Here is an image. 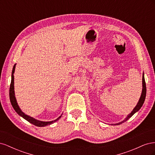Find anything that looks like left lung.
<instances>
[{
	"label": "left lung",
	"instance_id": "obj_1",
	"mask_svg": "<svg viewBox=\"0 0 155 155\" xmlns=\"http://www.w3.org/2000/svg\"><path fill=\"white\" fill-rule=\"evenodd\" d=\"M142 87H143V88H142V94H141V96H140L139 101L138 103V104L137 105V106L135 107V108H134V109L133 110V111L130 112V113L127 116V118L124 121H121V122H120L118 124H114V125H120L121 124L125 122V121H126L127 120H128L134 113H136V112H137V111H138L140 108H141L142 106L143 105L144 101H145V96H146V85H145V78H144L143 74V76H142Z\"/></svg>",
	"mask_w": 155,
	"mask_h": 155
}]
</instances>
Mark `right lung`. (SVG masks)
Returning <instances> with one entry per match:
<instances>
[{"mask_svg":"<svg viewBox=\"0 0 155 155\" xmlns=\"http://www.w3.org/2000/svg\"><path fill=\"white\" fill-rule=\"evenodd\" d=\"M15 65L16 64L14 65L13 68L12 73V81H11L10 87V102L12 104V105L14 109V110L16 111V112L18 115H20L21 116H22L23 118H25L26 120H27L28 121H29L30 123L32 124L33 125H34L35 126H37V127H45L46 125H50L51 124H53V123L55 122V121H57L58 120H59L62 115L60 116L58 118L55 120L54 121H39V120H37L34 118H31V117L25 114L24 112H22V110H21V109L19 108V107H18L17 103V100H16V98H15V92H14V76H13V74H14V72H15Z\"/></svg>","mask_w":155,"mask_h":155,"instance_id":"right-lung-1","label":"right lung"}]
</instances>
